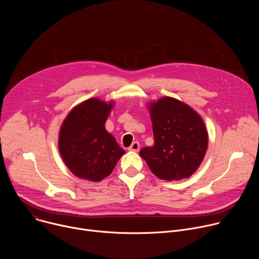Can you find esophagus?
I'll list each match as a JSON object with an SVG mask.
<instances>
[{"label":"esophagus","mask_w":259,"mask_h":259,"mask_svg":"<svg viewBox=\"0 0 259 259\" xmlns=\"http://www.w3.org/2000/svg\"><path fill=\"white\" fill-rule=\"evenodd\" d=\"M128 150L131 151V152H138L139 151V143L137 141H134L129 147Z\"/></svg>","instance_id":"1"}]
</instances>
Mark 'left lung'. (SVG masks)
<instances>
[{
  "label": "left lung",
  "mask_w": 259,
  "mask_h": 259,
  "mask_svg": "<svg viewBox=\"0 0 259 259\" xmlns=\"http://www.w3.org/2000/svg\"><path fill=\"white\" fill-rule=\"evenodd\" d=\"M150 107L155 144L143 147L140 157L161 179L190 177L207 150L208 134L203 120L189 105L171 97Z\"/></svg>",
  "instance_id": "left-lung-1"
}]
</instances>
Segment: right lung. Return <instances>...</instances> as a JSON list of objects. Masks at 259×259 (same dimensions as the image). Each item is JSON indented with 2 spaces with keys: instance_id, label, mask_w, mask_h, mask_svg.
<instances>
[{
  "instance_id": "right-lung-1",
  "label": "right lung",
  "mask_w": 259,
  "mask_h": 259,
  "mask_svg": "<svg viewBox=\"0 0 259 259\" xmlns=\"http://www.w3.org/2000/svg\"><path fill=\"white\" fill-rule=\"evenodd\" d=\"M112 106L96 98L88 99L71 110L60 128V155L79 178L100 181L125 154L104 128Z\"/></svg>"
}]
</instances>
